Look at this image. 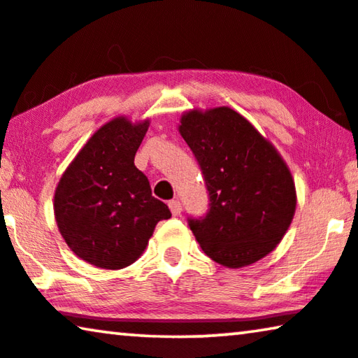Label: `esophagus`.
Wrapping results in <instances>:
<instances>
[{
	"label": "esophagus",
	"instance_id": "34e87169",
	"mask_svg": "<svg viewBox=\"0 0 358 358\" xmlns=\"http://www.w3.org/2000/svg\"><path fill=\"white\" fill-rule=\"evenodd\" d=\"M169 208H170V210H172L173 215H180V214H181V203H180L178 199H172V201H170Z\"/></svg>",
	"mask_w": 358,
	"mask_h": 358
}]
</instances>
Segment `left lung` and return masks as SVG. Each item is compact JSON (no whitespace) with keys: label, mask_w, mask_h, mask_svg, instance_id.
<instances>
[{"label":"left lung","mask_w":358,"mask_h":358,"mask_svg":"<svg viewBox=\"0 0 358 358\" xmlns=\"http://www.w3.org/2000/svg\"><path fill=\"white\" fill-rule=\"evenodd\" d=\"M178 129L209 191L208 214L188 219L201 248L231 269L264 258L284 238L295 214V183L284 159L229 107L189 110Z\"/></svg>","instance_id":"left-lung-1"}]
</instances>
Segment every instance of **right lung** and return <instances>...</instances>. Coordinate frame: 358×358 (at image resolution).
I'll return each mask as SVG.
<instances>
[{
    "mask_svg": "<svg viewBox=\"0 0 358 358\" xmlns=\"http://www.w3.org/2000/svg\"><path fill=\"white\" fill-rule=\"evenodd\" d=\"M149 120L117 117L92 134L55 191L59 234L78 258L102 269H123L143 255L169 206L154 198L134 155Z\"/></svg>",
    "mask_w": 358,
    "mask_h": 358,
    "instance_id": "1",
    "label": "right lung"
}]
</instances>
